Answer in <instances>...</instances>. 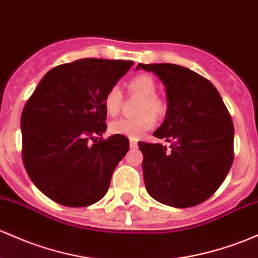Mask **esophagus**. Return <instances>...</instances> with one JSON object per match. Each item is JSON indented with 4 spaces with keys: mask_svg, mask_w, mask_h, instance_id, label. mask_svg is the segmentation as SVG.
<instances>
[{
    "mask_svg": "<svg viewBox=\"0 0 258 258\" xmlns=\"http://www.w3.org/2000/svg\"><path fill=\"white\" fill-rule=\"evenodd\" d=\"M130 147H131L132 149H136V148H137V147H138L137 141H136V140H132V138H131V140H130Z\"/></svg>",
    "mask_w": 258,
    "mask_h": 258,
    "instance_id": "esophagus-1",
    "label": "esophagus"
}]
</instances>
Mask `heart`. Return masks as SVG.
Segmentation results:
<instances>
[{
    "label": "heart",
    "instance_id": "b5f03b06",
    "mask_svg": "<svg viewBox=\"0 0 258 258\" xmlns=\"http://www.w3.org/2000/svg\"><path fill=\"white\" fill-rule=\"evenodd\" d=\"M130 92L142 97L140 112L136 117H121L110 123V132L114 135L138 140L154 126L155 117L165 111V103L155 95L157 84L148 75H138L128 82ZM122 103V93L118 87H112L107 90L104 98V107L109 115L114 116L120 111Z\"/></svg>",
    "mask_w": 258,
    "mask_h": 258
}]
</instances>
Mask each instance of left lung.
Wrapping results in <instances>:
<instances>
[{
  "instance_id": "8db88e82",
  "label": "left lung",
  "mask_w": 258,
  "mask_h": 258,
  "mask_svg": "<svg viewBox=\"0 0 258 258\" xmlns=\"http://www.w3.org/2000/svg\"><path fill=\"white\" fill-rule=\"evenodd\" d=\"M163 82L166 114L153 134L170 143L138 142L147 192L158 202L187 208L219 188L234 159V124L217 88L172 63H138Z\"/></svg>"
}]
</instances>
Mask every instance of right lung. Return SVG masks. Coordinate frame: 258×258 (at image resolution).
Masks as SVG:
<instances>
[{
	"mask_svg": "<svg viewBox=\"0 0 258 258\" xmlns=\"http://www.w3.org/2000/svg\"><path fill=\"white\" fill-rule=\"evenodd\" d=\"M132 61L82 58L42 77L21 117L22 155L30 180L67 207H87L109 189L112 172L128 152L124 136L106 131L104 98Z\"/></svg>",
	"mask_w": 258,
	"mask_h": 258,
	"instance_id": "obj_1",
	"label": "right lung"
}]
</instances>
